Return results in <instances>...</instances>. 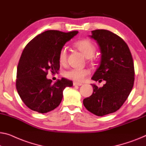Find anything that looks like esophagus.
Masks as SVG:
<instances>
[{"mask_svg": "<svg viewBox=\"0 0 146 146\" xmlns=\"http://www.w3.org/2000/svg\"><path fill=\"white\" fill-rule=\"evenodd\" d=\"M82 85V83H79V82H73V86H81Z\"/></svg>", "mask_w": 146, "mask_h": 146, "instance_id": "obj_1", "label": "esophagus"}]
</instances>
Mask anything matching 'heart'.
<instances>
[{
	"mask_svg": "<svg viewBox=\"0 0 146 146\" xmlns=\"http://www.w3.org/2000/svg\"><path fill=\"white\" fill-rule=\"evenodd\" d=\"M75 46L87 58H92L95 53L96 47L94 44L88 39H82L77 41L75 43ZM58 60L60 64H65L67 61V50L65 47L60 50L58 54ZM89 71L86 69L71 68L64 71V75L67 79L81 82L89 75Z\"/></svg>",
	"mask_w": 146,
	"mask_h": 146,
	"instance_id": "b5f03b06",
	"label": "heart"
}]
</instances>
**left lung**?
Segmentation results:
<instances>
[{
    "label": "left lung",
    "instance_id": "obj_1",
    "mask_svg": "<svg viewBox=\"0 0 146 146\" xmlns=\"http://www.w3.org/2000/svg\"><path fill=\"white\" fill-rule=\"evenodd\" d=\"M101 52V61L92 79L106 84L100 88L92 84L93 93L83 100L84 107L97 116L114 113L127 100L134 82L131 52L120 36L105 29L92 31Z\"/></svg>",
    "mask_w": 146,
    "mask_h": 146
}]
</instances>
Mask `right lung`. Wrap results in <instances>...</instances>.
Masks as SVG:
<instances>
[{
  "mask_svg": "<svg viewBox=\"0 0 146 146\" xmlns=\"http://www.w3.org/2000/svg\"><path fill=\"white\" fill-rule=\"evenodd\" d=\"M48 30L38 35L26 45L17 67L16 89L27 107L40 113L54 110L62 102L63 91L73 82L62 78L52 84L48 71L58 73V54L65 44L78 33Z\"/></svg>",
  "mask_w": 146,
  "mask_h": 146,
  "instance_id": "obj_1",
  "label": "right lung"
}]
</instances>
